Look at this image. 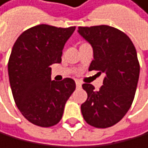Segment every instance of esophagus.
Instances as JSON below:
<instances>
[{"label": "esophagus", "mask_w": 148, "mask_h": 148, "mask_svg": "<svg viewBox=\"0 0 148 148\" xmlns=\"http://www.w3.org/2000/svg\"><path fill=\"white\" fill-rule=\"evenodd\" d=\"M75 85H76V88H78V89H80V88L82 87V83L78 81V80H76L75 81Z\"/></svg>", "instance_id": "1"}]
</instances>
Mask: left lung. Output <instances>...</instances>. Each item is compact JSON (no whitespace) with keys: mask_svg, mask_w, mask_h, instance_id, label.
<instances>
[{"mask_svg":"<svg viewBox=\"0 0 148 148\" xmlns=\"http://www.w3.org/2000/svg\"><path fill=\"white\" fill-rule=\"evenodd\" d=\"M77 32L93 50L89 71L105 75L99 90L92 84L82 85L88 93L81 105L83 118L92 127H111L126 115L133 102L140 75L136 49L126 34L108 25L78 27Z\"/></svg>","mask_w":148,"mask_h":148,"instance_id":"1","label":"left lung"}]
</instances>
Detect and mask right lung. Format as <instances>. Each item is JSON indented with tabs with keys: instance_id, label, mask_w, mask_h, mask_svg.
Wrapping results in <instances>:
<instances>
[{
	"instance_id": "obj_1",
	"label": "right lung",
	"mask_w": 148,
	"mask_h": 148,
	"mask_svg": "<svg viewBox=\"0 0 148 148\" xmlns=\"http://www.w3.org/2000/svg\"><path fill=\"white\" fill-rule=\"evenodd\" d=\"M75 30L39 24L24 31L12 48L8 61L12 94L21 114L36 126L58 124L75 90L72 78L51 79V65L61 62L62 50Z\"/></svg>"
}]
</instances>
